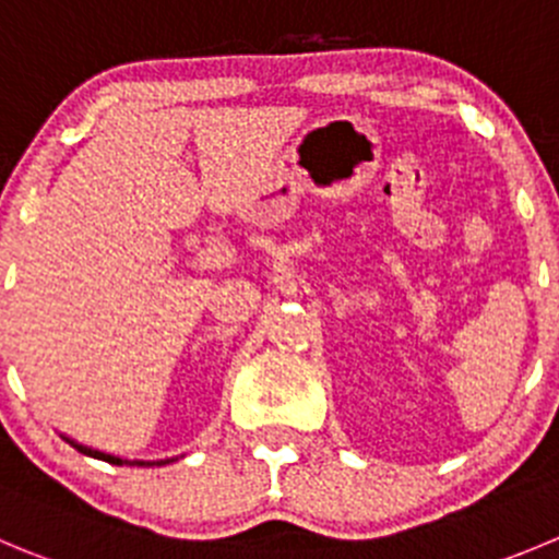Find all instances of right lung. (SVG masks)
I'll list each match as a JSON object with an SVG mask.
<instances>
[{
  "instance_id": "obj_1",
  "label": "right lung",
  "mask_w": 559,
  "mask_h": 559,
  "mask_svg": "<svg viewBox=\"0 0 559 559\" xmlns=\"http://www.w3.org/2000/svg\"><path fill=\"white\" fill-rule=\"evenodd\" d=\"M62 439H66V442L71 444V448H76L79 453L90 455V459L106 461V464H115V466H123V464H129V466H164V464H173V461H178V459H162V461H140V459H134V461H129V459H120V455L100 453V450H93V448H87V444H79V442H73L71 436H62Z\"/></svg>"
}]
</instances>
